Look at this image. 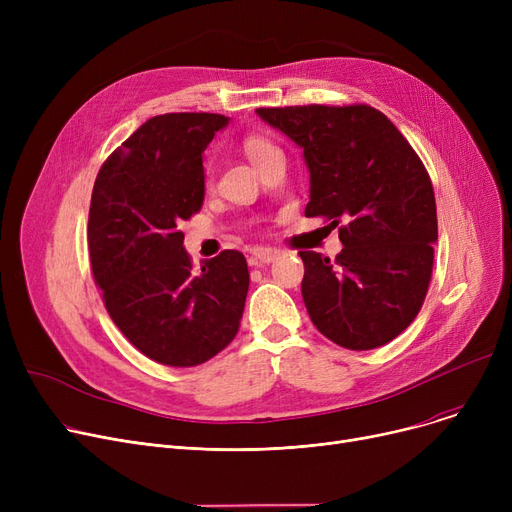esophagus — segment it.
<instances>
[{"label":"esophagus","mask_w":512,"mask_h":512,"mask_svg":"<svg viewBox=\"0 0 512 512\" xmlns=\"http://www.w3.org/2000/svg\"><path fill=\"white\" fill-rule=\"evenodd\" d=\"M278 255H280L278 249H263V247H257V249L251 251L249 263H251V265H265V263H272Z\"/></svg>","instance_id":"obj_1"}]
</instances>
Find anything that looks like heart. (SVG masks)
<instances>
[{
  "instance_id": "obj_1",
  "label": "heart",
  "mask_w": 512,
  "mask_h": 512,
  "mask_svg": "<svg viewBox=\"0 0 512 512\" xmlns=\"http://www.w3.org/2000/svg\"><path fill=\"white\" fill-rule=\"evenodd\" d=\"M242 147H245V153L255 168H259L263 161L280 153V149L272 141L257 137V134H249V137L242 141ZM207 174H211V170H207Z\"/></svg>"
}]
</instances>
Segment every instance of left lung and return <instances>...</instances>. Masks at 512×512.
Returning <instances> with one entry per match:
<instances>
[{
    "mask_svg": "<svg viewBox=\"0 0 512 512\" xmlns=\"http://www.w3.org/2000/svg\"><path fill=\"white\" fill-rule=\"evenodd\" d=\"M257 116L303 149L307 218L340 226L344 249L301 251L313 326L351 351H371L417 317L434 267V186L400 130L371 105L259 107Z\"/></svg>",
    "mask_w": 512,
    "mask_h": 512,
    "instance_id": "left-lung-1",
    "label": "left lung"
}]
</instances>
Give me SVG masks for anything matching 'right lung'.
Masks as SVG:
<instances>
[{
	"label": "right lung",
	"mask_w": 512,
	"mask_h": 512,
	"mask_svg": "<svg viewBox=\"0 0 512 512\" xmlns=\"http://www.w3.org/2000/svg\"><path fill=\"white\" fill-rule=\"evenodd\" d=\"M226 124L205 112L155 116L105 159L93 186L87 240L105 309L161 365L209 361L245 311V255L222 251L195 272L178 230L203 205V151Z\"/></svg>",
	"instance_id": "right-lung-1"
}]
</instances>
